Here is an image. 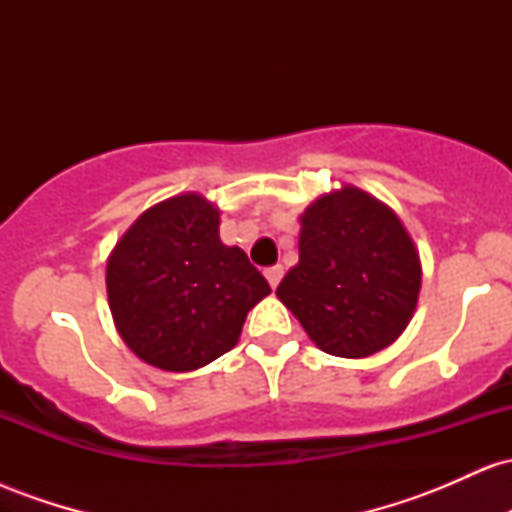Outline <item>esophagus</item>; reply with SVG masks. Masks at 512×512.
<instances>
[{"instance_id": "34e87169", "label": "esophagus", "mask_w": 512, "mask_h": 512, "mask_svg": "<svg viewBox=\"0 0 512 512\" xmlns=\"http://www.w3.org/2000/svg\"><path fill=\"white\" fill-rule=\"evenodd\" d=\"M264 276H267L269 286L276 289V286H279V281H281V276H284V267H281V264H274V267H269L267 272H264Z\"/></svg>"}]
</instances>
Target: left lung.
<instances>
[{"mask_svg": "<svg viewBox=\"0 0 512 512\" xmlns=\"http://www.w3.org/2000/svg\"><path fill=\"white\" fill-rule=\"evenodd\" d=\"M298 264L276 296L325 354L366 358L407 330L421 262L399 216L346 185L301 216Z\"/></svg>", "mask_w": 512, "mask_h": 512, "instance_id": "8db88e82", "label": "left lung"}]
</instances>
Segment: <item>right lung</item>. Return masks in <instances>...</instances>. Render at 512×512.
Masks as SVG:
<instances>
[{
	"mask_svg": "<svg viewBox=\"0 0 512 512\" xmlns=\"http://www.w3.org/2000/svg\"><path fill=\"white\" fill-rule=\"evenodd\" d=\"M122 342L149 366L197 370L231 351L267 279L219 238V209L185 192L146 209L105 269Z\"/></svg>",
	"mask_w": 512,
	"mask_h": 512,
	"instance_id": "right-lung-1",
	"label": "right lung"
}]
</instances>
